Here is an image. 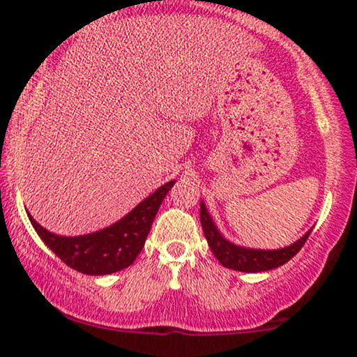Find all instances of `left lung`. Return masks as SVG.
I'll list each match as a JSON object with an SVG mask.
<instances>
[{
  "label": "left lung",
  "mask_w": 357,
  "mask_h": 357,
  "mask_svg": "<svg viewBox=\"0 0 357 357\" xmlns=\"http://www.w3.org/2000/svg\"><path fill=\"white\" fill-rule=\"evenodd\" d=\"M199 221H202V227L206 237L208 245L211 248L214 257L218 258L222 266L231 268L236 271L243 273H258V271H268L275 270V268L284 265L301 250L304 245L307 237L310 236L312 229H309L299 241H296L291 245L276 248V250H261V248H248L237 245L219 232L216 224H214L213 218L209 216L206 204L202 202L199 204Z\"/></svg>",
  "instance_id": "8db88e82"
}]
</instances>
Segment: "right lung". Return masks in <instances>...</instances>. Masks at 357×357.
Returning a JSON list of instances; mask_svg holds the SVG:
<instances>
[{"instance_id":"right-lung-1","label":"right lung","mask_w":357,"mask_h":357,"mask_svg":"<svg viewBox=\"0 0 357 357\" xmlns=\"http://www.w3.org/2000/svg\"><path fill=\"white\" fill-rule=\"evenodd\" d=\"M174 183L175 180L164 183L120 221L84 236H56L42 227L29 211L27 216L45 245L73 270L91 276L110 275L128 268L143 250L160 203Z\"/></svg>"}]
</instances>
